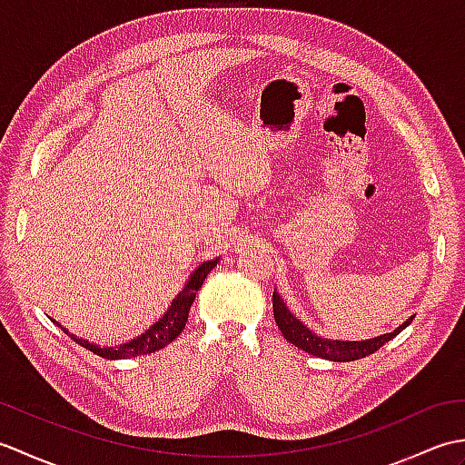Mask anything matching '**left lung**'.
I'll list each match as a JSON object with an SVG mask.
<instances>
[{"mask_svg":"<svg viewBox=\"0 0 465 465\" xmlns=\"http://www.w3.org/2000/svg\"><path fill=\"white\" fill-rule=\"evenodd\" d=\"M273 318H275V323H278V328L282 330L283 338L290 343H293L298 350H303L315 355V358H323L330 361H353V360H361L373 351H378L383 343H388L390 340L396 338L401 330H406L411 323L413 315L410 320L403 322L398 330L378 335V338L363 340V341L328 340V338H320V335L313 333L308 325H303L288 308H285L280 293L273 292Z\"/></svg>","mask_w":465,"mask_h":465,"instance_id":"1","label":"left lung"}]
</instances>
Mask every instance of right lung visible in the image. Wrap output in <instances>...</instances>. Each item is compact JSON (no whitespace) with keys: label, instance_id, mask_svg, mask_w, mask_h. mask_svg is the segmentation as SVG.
<instances>
[{"label":"right lung","instance_id":"add662e5","mask_svg":"<svg viewBox=\"0 0 465 465\" xmlns=\"http://www.w3.org/2000/svg\"><path fill=\"white\" fill-rule=\"evenodd\" d=\"M217 262H220V258L203 262L200 268L193 270V273L190 275V280H187V283H185V288L180 293H177V298L172 302L170 308H167V312L163 313V318L157 320L145 333L137 335L135 340L115 345V348H114V345H110V348H102V345L90 343L87 340H82V338H77V335L69 333L55 320L54 322L64 330V333L69 335V338L80 343L82 348L90 350L97 355H102V358H105V360H127V358H137V355H147L152 351H157V350L165 348L167 343H172L177 338V335L183 331L187 315H190V308H192V303L195 300V293H197V290L202 288L205 278H207V273H210L215 268Z\"/></svg>","mask_w":465,"mask_h":465}]
</instances>
